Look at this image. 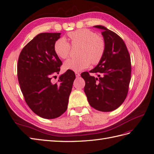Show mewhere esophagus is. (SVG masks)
<instances>
[{"instance_id":"1","label":"esophagus","mask_w":154,"mask_h":154,"mask_svg":"<svg viewBox=\"0 0 154 154\" xmlns=\"http://www.w3.org/2000/svg\"><path fill=\"white\" fill-rule=\"evenodd\" d=\"M75 74H76V77H79V76H80V74L79 73V72H75Z\"/></svg>"}]
</instances>
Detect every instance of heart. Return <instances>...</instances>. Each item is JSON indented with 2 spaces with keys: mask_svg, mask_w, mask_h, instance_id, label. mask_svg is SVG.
I'll use <instances>...</instances> for the list:
<instances>
[{
  "mask_svg": "<svg viewBox=\"0 0 154 154\" xmlns=\"http://www.w3.org/2000/svg\"><path fill=\"white\" fill-rule=\"evenodd\" d=\"M68 36L73 45L82 46L80 51L81 57L65 62L63 67L66 70L80 71L87 68L91 63L97 64L103 58L105 43L101 37L96 36L95 32L87 29H81L69 32ZM54 51L58 57L66 59L71 51V45L64 38H60L55 42Z\"/></svg>",
  "mask_w": 154,
  "mask_h": 154,
  "instance_id": "obj_1",
  "label": "heart"
}]
</instances>
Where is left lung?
<instances>
[{
    "mask_svg": "<svg viewBox=\"0 0 154 154\" xmlns=\"http://www.w3.org/2000/svg\"><path fill=\"white\" fill-rule=\"evenodd\" d=\"M102 31L105 43L103 57L89 72H83L84 92L90 105L101 112L118 109L127 96L131 78V62L124 41L114 32L103 26H95Z\"/></svg>",
    "mask_w": 154,
    "mask_h": 154,
    "instance_id": "1",
    "label": "left lung"
}]
</instances>
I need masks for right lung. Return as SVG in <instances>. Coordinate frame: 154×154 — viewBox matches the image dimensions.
<instances>
[{"label": "right lung", "instance_id": "1", "mask_svg": "<svg viewBox=\"0 0 154 154\" xmlns=\"http://www.w3.org/2000/svg\"><path fill=\"white\" fill-rule=\"evenodd\" d=\"M60 35L43 32L36 35L22 49L18 60V80L26 103L45 119L58 118L66 111L76 78L74 71L67 70L60 76L58 82L51 81L59 74L62 64L54 51Z\"/></svg>", "mask_w": 154, "mask_h": 154}]
</instances>
